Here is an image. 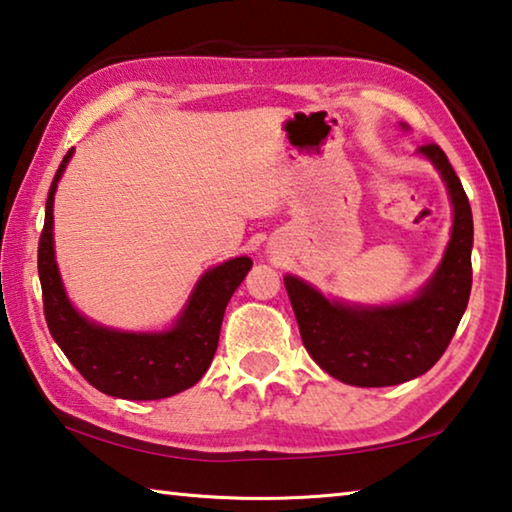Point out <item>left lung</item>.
I'll return each mask as SVG.
<instances>
[{
	"label": "left lung",
	"mask_w": 512,
	"mask_h": 512,
	"mask_svg": "<svg viewBox=\"0 0 512 512\" xmlns=\"http://www.w3.org/2000/svg\"><path fill=\"white\" fill-rule=\"evenodd\" d=\"M406 131V124H402ZM454 207L452 237L427 284L409 300L357 305L327 298L296 275H284L302 343L320 368L350 386H395L427 372L447 350L472 289V210L447 155L424 144Z\"/></svg>",
	"instance_id": "1"
}]
</instances>
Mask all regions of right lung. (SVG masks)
<instances>
[{
	"label": "right lung",
	"instance_id": "1",
	"mask_svg": "<svg viewBox=\"0 0 512 512\" xmlns=\"http://www.w3.org/2000/svg\"><path fill=\"white\" fill-rule=\"evenodd\" d=\"M74 149L49 187L45 228L38 244L47 327L72 366L97 388L121 400H162L192 388L214 359L225 307L253 259L235 257L201 275L183 311L164 332H126L85 318L67 298L54 250V194Z\"/></svg>",
	"mask_w": 512,
	"mask_h": 512
}]
</instances>
